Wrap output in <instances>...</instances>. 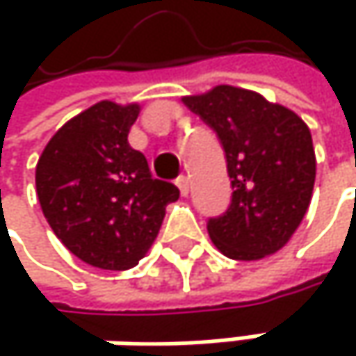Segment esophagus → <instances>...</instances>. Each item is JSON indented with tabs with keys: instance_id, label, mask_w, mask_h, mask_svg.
<instances>
[{
	"instance_id": "obj_1",
	"label": "esophagus",
	"mask_w": 356,
	"mask_h": 356,
	"mask_svg": "<svg viewBox=\"0 0 356 356\" xmlns=\"http://www.w3.org/2000/svg\"><path fill=\"white\" fill-rule=\"evenodd\" d=\"M175 183H177L181 195H187V193H189V177H187V175H179Z\"/></svg>"
}]
</instances>
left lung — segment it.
Returning <instances> with one entry per match:
<instances>
[{
    "label": "left lung",
    "instance_id": "left-lung-1",
    "mask_svg": "<svg viewBox=\"0 0 356 356\" xmlns=\"http://www.w3.org/2000/svg\"><path fill=\"white\" fill-rule=\"evenodd\" d=\"M222 144L231 204L208 218V233L231 259H259L286 245L301 225L316 183V152L305 121L261 95L216 86L183 97Z\"/></svg>",
    "mask_w": 356,
    "mask_h": 356
}]
</instances>
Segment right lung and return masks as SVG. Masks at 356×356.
I'll return each instance as SVG.
<instances>
[{
  "label": "right lung",
  "instance_id": "1",
  "mask_svg": "<svg viewBox=\"0 0 356 356\" xmlns=\"http://www.w3.org/2000/svg\"><path fill=\"white\" fill-rule=\"evenodd\" d=\"M138 105L101 101L70 119L36 165V195L57 239L103 270L134 268L154 243L179 189L152 177L127 134Z\"/></svg>",
  "mask_w": 356,
  "mask_h": 356
}]
</instances>
